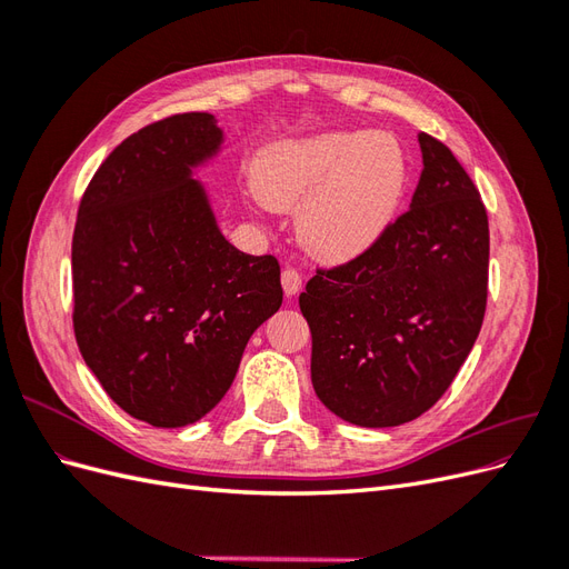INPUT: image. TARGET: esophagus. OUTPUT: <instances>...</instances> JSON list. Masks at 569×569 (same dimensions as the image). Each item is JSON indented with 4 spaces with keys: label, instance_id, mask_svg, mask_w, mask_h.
<instances>
[{
    "label": "esophagus",
    "instance_id": "34e87169",
    "mask_svg": "<svg viewBox=\"0 0 569 569\" xmlns=\"http://www.w3.org/2000/svg\"><path fill=\"white\" fill-rule=\"evenodd\" d=\"M280 280H282V289H284V295H287V297H295V295H299V291H301L303 280H301V272H299V270H295V268H284Z\"/></svg>",
    "mask_w": 569,
    "mask_h": 569
}]
</instances>
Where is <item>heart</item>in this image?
I'll return each instance as SVG.
<instances>
[{
  "mask_svg": "<svg viewBox=\"0 0 569 569\" xmlns=\"http://www.w3.org/2000/svg\"><path fill=\"white\" fill-rule=\"evenodd\" d=\"M403 180V151L385 132L282 142L256 166L258 199L278 209L301 203V242L330 261L366 251L385 232Z\"/></svg>",
  "mask_w": 569,
  "mask_h": 569,
  "instance_id": "b5f03b06",
  "label": "heart"
}]
</instances>
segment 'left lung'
<instances>
[{"label":"left lung","instance_id":"obj_1","mask_svg":"<svg viewBox=\"0 0 569 569\" xmlns=\"http://www.w3.org/2000/svg\"><path fill=\"white\" fill-rule=\"evenodd\" d=\"M410 209L351 261L318 268L299 297L311 327V380L360 427L420 418L451 387L487 311L489 218L472 178L420 132Z\"/></svg>","mask_w":569,"mask_h":569}]
</instances>
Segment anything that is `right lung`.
I'll return each instance as SVG.
<instances>
[{
  "instance_id": "obj_1",
  "label": "right lung",
  "mask_w": 569,
  "mask_h": 569,
  "mask_svg": "<svg viewBox=\"0 0 569 569\" xmlns=\"http://www.w3.org/2000/svg\"><path fill=\"white\" fill-rule=\"evenodd\" d=\"M211 113L132 132L97 168L73 232V332L128 416L192 425L230 389L249 337L282 306L280 263L220 234L192 168L218 151Z\"/></svg>"
}]
</instances>
